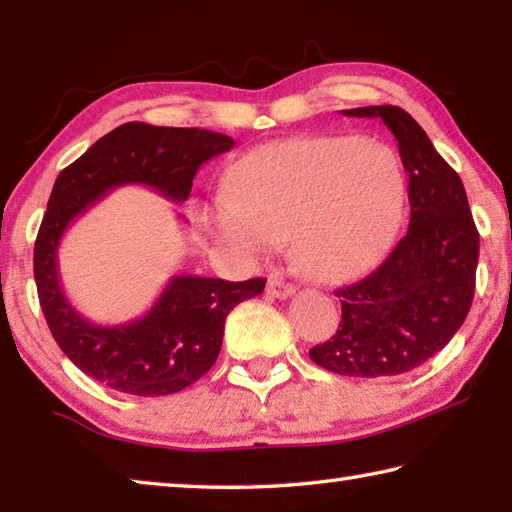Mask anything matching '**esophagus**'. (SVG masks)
<instances>
[{
	"label": "esophagus",
	"instance_id": "1",
	"mask_svg": "<svg viewBox=\"0 0 512 512\" xmlns=\"http://www.w3.org/2000/svg\"><path fill=\"white\" fill-rule=\"evenodd\" d=\"M293 291H296V287H293V284H289V282L280 280V277H271V280H268V284H266L268 296L277 298V300H287L289 296H293Z\"/></svg>",
	"mask_w": 512,
	"mask_h": 512
}]
</instances>
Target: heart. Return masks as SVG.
Listing matches in <instances>:
<instances>
[{"label":"heart","mask_w":512,"mask_h":512,"mask_svg":"<svg viewBox=\"0 0 512 512\" xmlns=\"http://www.w3.org/2000/svg\"><path fill=\"white\" fill-rule=\"evenodd\" d=\"M210 212L212 235L264 257L291 237L302 271L341 282L375 266L406 201L391 146L348 135L291 137L248 151Z\"/></svg>","instance_id":"obj_1"}]
</instances>
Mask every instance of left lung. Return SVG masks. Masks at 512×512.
Masks as SVG:
<instances>
[{
	"instance_id": "1",
	"label": "left lung",
	"mask_w": 512,
	"mask_h": 512,
	"mask_svg": "<svg viewBox=\"0 0 512 512\" xmlns=\"http://www.w3.org/2000/svg\"><path fill=\"white\" fill-rule=\"evenodd\" d=\"M379 117L409 173L411 221L393 253L361 282L336 291L341 323L309 357L345 377H395L422 366L452 341L474 298L479 232L458 173L427 133L397 106L341 110Z\"/></svg>"
}]
</instances>
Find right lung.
Masks as SVG:
<instances>
[{"mask_svg": "<svg viewBox=\"0 0 512 512\" xmlns=\"http://www.w3.org/2000/svg\"><path fill=\"white\" fill-rule=\"evenodd\" d=\"M232 146V137L205 128L128 121L58 173L33 250L40 307L67 359L112 391L158 397L192 386L219 357L225 318L239 302L259 296L266 280L173 275L144 316L97 325L65 296L60 241L69 225L117 187L142 185L185 203L201 164Z\"/></svg>", "mask_w": 512, "mask_h": 512, "instance_id": "obj_1", "label": "right lung"}]
</instances>
